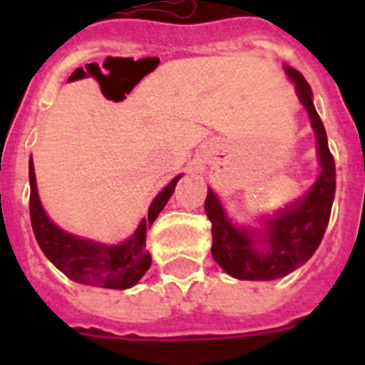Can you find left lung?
<instances>
[{"instance_id":"1","label":"left lung","mask_w":365,"mask_h":365,"mask_svg":"<svg viewBox=\"0 0 365 365\" xmlns=\"http://www.w3.org/2000/svg\"><path fill=\"white\" fill-rule=\"evenodd\" d=\"M284 71L311 119L320 174L301 199L263 216L259 229L235 225L217 195L208 187L205 210L212 222V257L239 280H274L307 263L322 242L334 205L335 160L329 153L326 128L312 104V91L299 71L289 66H284Z\"/></svg>"}]
</instances>
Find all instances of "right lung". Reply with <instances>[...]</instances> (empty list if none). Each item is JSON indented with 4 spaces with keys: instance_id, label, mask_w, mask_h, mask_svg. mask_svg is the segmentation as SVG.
<instances>
[{
    "instance_id": "1",
    "label": "right lung",
    "mask_w": 365,
    "mask_h": 365,
    "mask_svg": "<svg viewBox=\"0 0 365 365\" xmlns=\"http://www.w3.org/2000/svg\"><path fill=\"white\" fill-rule=\"evenodd\" d=\"M182 174L155 197L148 217L140 222L130 239L119 244H102L68 233L51 222L39 200L34 160L30 159V220L37 244L47 259L73 282L110 289L132 288L151 265V254L145 250L148 229L165 208Z\"/></svg>"
}]
</instances>
